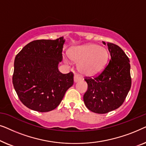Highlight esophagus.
<instances>
[{"mask_svg":"<svg viewBox=\"0 0 146 146\" xmlns=\"http://www.w3.org/2000/svg\"><path fill=\"white\" fill-rule=\"evenodd\" d=\"M81 79H82L81 77H80L78 74H75L74 76V80L75 82H77L78 81L80 80Z\"/></svg>","mask_w":146,"mask_h":146,"instance_id":"esophagus-1","label":"esophagus"}]
</instances>
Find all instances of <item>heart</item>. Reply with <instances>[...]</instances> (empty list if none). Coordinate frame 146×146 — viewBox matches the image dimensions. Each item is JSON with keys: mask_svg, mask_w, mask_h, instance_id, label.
I'll return each mask as SVG.
<instances>
[{"mask_svg": "<svg viewBox=\"0 0 146 146\" xmlns=\"http://www.w3.org/2000/svg\"><path fill=\"white\" fill-rule=\"evenodd\" d=\"M69 57L72 60L79 62L78 71L82 75L94 76L103 70L108 61V52L104 48L96 44H86L71 48ZM66 63L70 62L69 58H65Z\"/></svg>", "mask_w": 146, "mask_h": 146, "instance_id": "heart-1", "label": "heart"}]
</instances>
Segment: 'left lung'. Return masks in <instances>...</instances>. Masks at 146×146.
Returning <instances> with one entry per match:
<instances>
[{"label": "left lung", "instance_id": "8db88e82", "mask_svg": "<svg viewBox=\"0 0 146 146\" xmlns=\"http://www.w3.org/2000/svg\"><path fill=\"white\" fill-rule=\"evenodd\" d=\"M107 45L111 56L108 64L98 76L84 79L88 90L84 102L88 109L96 113H106L121 106L131 84L128 57L117 45Z\"/></svg>", "mask_w": 146, "mask_h": 146}]
</instances>
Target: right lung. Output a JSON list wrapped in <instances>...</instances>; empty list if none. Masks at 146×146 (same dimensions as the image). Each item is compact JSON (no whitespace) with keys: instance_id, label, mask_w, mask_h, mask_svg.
Wrapping results in <instances>:
<instances>
[{"instance_id":"right-lung-1","label":"right lung","mask_w":146,"mask_h":146,"mask_svg":"<svg viewBox=\"0 0 146 146\" xmlns=\"http://www.w3.org/2000/svg\"><path fill=\"white\" fill-rule=\"evenodd\" d=\"M65 40H36L28 44L16 56L13 83L20 100L33 110H54L74 84V74H62Z\"/></svg>"}]
</instances>
